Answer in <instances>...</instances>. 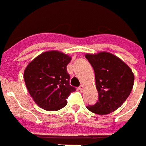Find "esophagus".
Listing matches in <instances>:
<instances>
[{
    "label": "esophagus",
    "instance_id": "34e87169",
    "mask_svg": "<svg viewBox=\"0 0 146 146\" xmlns=\"http://www.w3.org/2000/svg\"><path fill=\"white\" fill-rule=\"evenodd\" d=\"M78 90H79L80 91H83V90H84V86L83 84H81V85H80V86L78 87Z\"/></svg>",
    "mask_w": 146,
    "mask_h": 146
}]
</instances>
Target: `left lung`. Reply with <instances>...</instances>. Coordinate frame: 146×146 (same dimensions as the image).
<instances>
[{
  "label": "left lung",
  "mask_w": 146,
  "mask_h": 146,
  "mask_svg": "<svg viewBox=\"0 0 146 146\" xmlns=\"http://www.w3.org/2000/svg\"><path fill=\"white\" fill-rule=\"evenodd\" d=\"M85 57L95 71L98 91L97 102L86 107L100 115L111 113L120 107L130 95L133 73L121 59L108 52L87 54Z\"/></svg>",
  "instance_id": "obj_1"
}]
</instances>
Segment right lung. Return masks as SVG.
<instances>
[{"mask_svg": "<svg viewBox=\"0 0 146 146\" xmlns=\"http://www.w3.org/2000/svg\"><path fill=\"white\" fill-rule=\"evenodd\" d=\"M71 57L60 51L40 54L24 71L27 89L35 103L47 111H57L67 105V99L76 88L70 85L67 65Z\"/></svg>", "mask_w": 146, "mask_h": 146, "instance_id": "1", "label": "right lung"}]
</instances>
